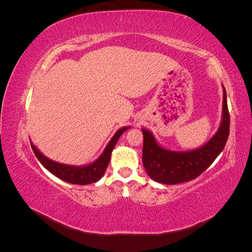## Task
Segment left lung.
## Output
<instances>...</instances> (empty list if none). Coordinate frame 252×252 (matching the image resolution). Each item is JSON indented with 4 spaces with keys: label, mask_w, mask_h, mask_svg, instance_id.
Here are the masks:
<instances>
[{
    "label": "left lung",
    "mask_w": 252,
    "mask_h": 252,
    "mask_svg": "<svg viewBox=\"0 0 252 252\" xmlns=\"http://www.w3.org/2000/svg\"><path fill=\"white\" fill-rule=\"evenodd\" d=\"M223 87L222 119L217 132L201 147L186 151L170 150L163 147L156 136L146 128H142L143 164L147 174L154 181L165 185L189 182L204 172L223 151L229 135L226 89Z\"/></svg>",
    "instance_id": "8db88e82"
}]
</instances>
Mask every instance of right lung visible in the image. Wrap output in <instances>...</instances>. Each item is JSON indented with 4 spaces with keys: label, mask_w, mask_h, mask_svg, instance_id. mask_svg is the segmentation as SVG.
<instances>
[{
    "label": "right lung",
    "mask_w": 252,
    "mask_h": 252,
    "mask_svg": "<svg viewBox=\"0 0 252 252\" xmlns=\"http://www.w3.org/2000/svg\"><path fill=\"white\" fill-rule=\"evenodd\" d=\"M129 128H130V126L120 128L119 130L114 133L108 144L106 145L102 155L98 157L95 161L81 166L68 165L52 161V159L48 158L46 156H44L42 152L36 148V146H34L32 141H30V143H32V147L36 158L39 159L40 163L53 175H56L60 180L70 183V184L87 185L101 180L106 169H107V166L110 162L111 152L114 146H116L118 140L120 139V136L124 133V131H126Z\"/></svg>",
    "instance_id": "right-lung-1"
}]
</instances>
